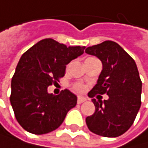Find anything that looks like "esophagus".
<instances>
[{
    "label": "esophagus",
    "instance_id": "1",
    "mask_svg": "<svg viewBox=\"0 0 148 148\" xmlns=\"http://www.w3.org/2000/svg\"><path fill=\"white\" fill-rule=\"evenodd\" d=\"M86 100H87V98L85 96H82V95L78 96V103L79 104H82V103H83V102H85Z\"/></svg>",
    "mask_w": 148,
    "mask_h": 148
}]
</instances>
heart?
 Listing matches in <instances>:
<instances>
[{"instance_id": "1", "label": "heart", "mask_w": 148, "mask_h": 148, "mask_svg": "<svg viewBox=\"0 0 148 148\" xmlns=\"http://www.w3.org/2000/svg\"><path fill=\"white\" fill-rule=\"evenodd\" d=\"M74 90L77 91V92H82L84 91V86L82 85V84H75L74 85Z\"/></svg>"}]
</instances>
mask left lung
<instances>
[{
  "mask_svg": "<svg viewBox=\"0 0 148 148\" xmlns=\"http://www.w3.org/2000/svg\"><path fill=\"white\" fill-rule=\"evenodd\" d=\"M85 53L99 58L103 69L89 97L106 93L108 100L96 101L95 111L86 118L92 132L105 137H118L130 129L141 106L142 82L134 60L119 45L106 40L86 48Z\"/></svg>",
  "mask_w": 148,
  "mask_h": 148,
  "instance_id": "left-lung-1",
  "label": "left lung"
}]
</instances>
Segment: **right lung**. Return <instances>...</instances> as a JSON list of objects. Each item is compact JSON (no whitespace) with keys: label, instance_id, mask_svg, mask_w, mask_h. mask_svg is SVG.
Here are the masks:
<instances>
[{"label":"right lung","instance_id":"obj_1","mask_svg":"<svg viewBox=\"0 0 148 148\" xmlns=\"http://www.w3.org/2000/svg\"><path fill=\"white\" fill-rule=\"evenodd\" d=\"M84 49L44 39L23 53L11 82L10 96L14 116L23 129L44 134L62 124L77 104V96L68 89L53 95L47 88L64 77L66 66L82 56Z\"/></svg>","mask_w":148,"mask_h":148}]
</instances>
